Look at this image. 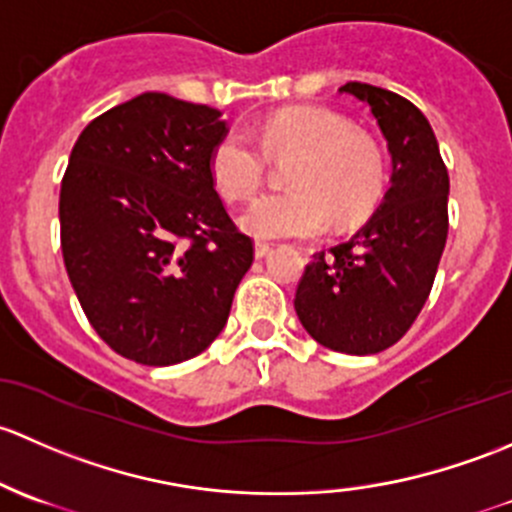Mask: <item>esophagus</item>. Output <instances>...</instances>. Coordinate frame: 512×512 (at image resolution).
<instances>
[{
  "instance_id": "1",
  "label": "esophagus",
  "mask_w": 512,
  "mask_h": 512,
  "mask_svg": "<svg viewBox=\"0 0 512 512\" xmlns=\"http://www.w3.org/2000/svg\"><path fill=\"white\" fill-rule=\"evenodd\" d=\"M254 254H256V258H266L268 254H271V244H266V241H256Z\"/></svg>"
}]
</instances>
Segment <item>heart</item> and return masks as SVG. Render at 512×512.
Here are the masks:
<instances>
[{
	"label": "heart",
	"mask_w": 512,
	"mask_h": 512,
	"mask_svg": "<svg viewBox=\"0 0 512 512\" xmlns=\"http://www.w3.org/2000/svg\"><path fill=\"white\" fill-rule=\"evenodd\" d=\"M291 189L258 197L241 226L256 239H310L328 226L370 214L384 184V157L370 135L328 108L278 110L258 128V142L229 130L214 142L209 172L229 202H246L268 175L271 157H291Z\"/></svg>",
	"instance_id": "obj_1"
}]
</instances>
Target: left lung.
Listing matches in <instances>:
<instances>
[{"label":"left lung","mask_w":512,"mask_h":512,"mask_svg":"<svg viewBox=\"0 0 512 512\" xmlns=\"http://www.w3.org/2000/svg\"><path fill=\"white\" fill-rule=\"evenodd\" d=\"M340 91L370 105L392 155V184L365 229L318 251L295 288V313L315 342L374 355L419 318L449 236V170L412 100L370 83Z\"/></svg>","instance_id":"obj_1"}]
</instances>
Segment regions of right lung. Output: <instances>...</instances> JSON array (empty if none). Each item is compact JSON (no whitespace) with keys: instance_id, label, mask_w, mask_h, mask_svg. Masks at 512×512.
<instances>
[{"instance_id":"obj_1","label":"right lung","mask_w":512,"mask_h":512,"mask_svg":"<svg viewBox=\"0 0 512 512\" xmlns=\"http://www.w3.org/2000/svg\"><path fill=\"white\" fill-rule=\"evenodd\" d=\"M224 133L217 108L142 93L71 150L59 199L68 281L100 340L140 365L207 350L254 263L209 172Z\"/></svg>"}]
</instances>
